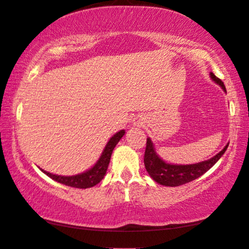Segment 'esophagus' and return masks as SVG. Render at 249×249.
I'll return each instance as SVG.
<instances>
[{
    "label": "esophagus",
    "mask_w": 249,
    "mask_h": 249,
    "mask_svg": "<svg viewBox=\"0 0 249 249\" xmlns=\"http://www.w3.org/2000/svg\"><path fill=\"white\" fill-rule=\"evenodd\" d=\"M132 124L133 125H137V127H142V125L145 124V121H143V119L142 117H136L133 119Z\"/></svg>",
    "instance_id": "1"
}]
</instances>
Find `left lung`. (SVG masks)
Returning <instances> with one entry per match:
<instances>
[{
    "label": "left lung",
    "mask_w": 249,
    "mask_h": 249,
    "mask_svg": "<svg viewBox=\"0 0 249 249\" xmlns=\"http://www.w3.org/2000/svg\"><path fill=\"white\" fill-rule=\"evenodd\" d=\"M210 76L217 84H219L222 88L223 91L226 92V88L223 82L218 78L213 73H210ZM228 148V143L223 148L220 153L215 155L210 160L200 161L196 164L191 165H173L167 164L158 156L155 151L153 142L150 138H147L146 142V150L145 156H143V163H145L146 171L148 172L150 178L154 179L155 182L160 183L161 185L165 186H179L189 183L191 181H194L201 175H203L205 172L209 171L217 161L220 160V157L225 154L226 149Z\"/></svg>",
    "instance_id": "8db88e82"
}]
</instances>
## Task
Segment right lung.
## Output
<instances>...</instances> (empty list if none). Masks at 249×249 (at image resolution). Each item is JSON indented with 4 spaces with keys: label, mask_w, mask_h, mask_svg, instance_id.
Returning a JSON list of instances; mask_svg holds the SVG:
<instances>
[{
    "label": "right lung",
    "mask_w": 249,
    "mask_h": 249,
    "mask_svg": "<svg viewBox=\"0 0 249 249\" xmlns=\"http://www.w3.org/2000/svg\"><path fill=\"white\" fill-rule=\"evenodd\" d=\"M124 130H120L117 132L116 135H113V137H111L110 140L107 143L106 148L103 150L102 155H101V157L99 158V160L96 161V164L92 168H89V171L82 173V174L73 176H62L52 174V173L46 172L44 169H41V171L44 172L46 175H48L50 178H53V181L62 183V184H65L67 186L77 187V189H88V187L94 186L102 181L104 175H106L114 147L117 146L119 140L124 137Z\"/></svg>",
    "instance_id": "1"
}]
</instances>
